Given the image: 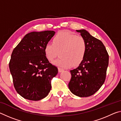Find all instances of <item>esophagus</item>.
<instances>
[{"label": "esophagus", "instance_id": "1", "mask_svg": "<svg viewBox=\"0 0 121 121\" xmlns=\"http://www.w3.org/2000/svg\"><path fill=\"white\" fill-rule=\"evenodd\" d=\"M58 70H59V73H61V72H62V71H64V69H63L61 68H58Z\"/></svg>", "mask_w": 121, "mask_h": 121}]
</instances>
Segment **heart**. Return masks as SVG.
<instances>
[{
	"instance_id": "1",
	"label": "heart",
	"mask_w": 121,
	"mask_h": 121,
	"mask_svg": "<svg viewBox=\"0 0 121 121\" xmlns=\"http://www.w3.org/2000/svg\"><path fill=\"white\" fill-rule=\"evenodd\" d=\"M62 51L61 56L53 62L60 68H67L73 65L76 66L82 62L86 52V43L84 39L68 30L59 32L53 39V43H47L44 52L48 60L52 61Z\"/></svg>"
}]
</instances>
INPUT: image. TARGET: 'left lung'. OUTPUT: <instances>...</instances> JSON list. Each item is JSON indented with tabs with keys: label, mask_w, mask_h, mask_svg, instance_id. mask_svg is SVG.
<instances>
[{
	"label": "left lung",
	"mask_w": 121,
	"mask_h": 121,
	"mask_svg": "<svg viewBox=\"0 0 121 121\" xmlns=\"http://www.w3.org/2000/svg\"><path fill=\"white\" fill-rule=\"evenodd\" d=\"M86 43L84 58L77 68L70 70L68 87L71 93L79 97L93 95L105 82L109 56L101 41L84 29L76 30Z\"/></svg>",
	"instance_id": "8db88e82"
}]
</instances>
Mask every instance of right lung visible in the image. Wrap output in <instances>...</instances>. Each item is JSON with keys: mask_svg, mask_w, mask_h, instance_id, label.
Wrapping results in <instances>:
<instances>
[{"mask_svg": "<svg viewBox=\"0 0 121 121\" xmlns=\"http://www.w3.org/2000/svg\"><path fill=\"white\" fill-rule=\"evenodd\" d=\"M55 33L48 30L30 32L13 51L10 72L16 91L24 99L38 101L51 91V81L58 70L48 61L44 48Z\"/></svg>", "mask_w": 121, "mask_h": 121, "instance_id": "add662e5", "label": "right lung"}]
</instances>
